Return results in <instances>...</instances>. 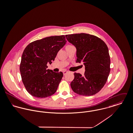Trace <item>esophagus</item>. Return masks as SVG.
<instances>
[{
    "label": "esophagus",
    "instance_id": "1",
    "mask_svg": "<svg viewBox=\"0 0 133 133\" xmlns=\"http://www.w3.org/2000/svg\"><path fill=\"white\" fill-rule=\"evenodd\" d=\"M68 71H63V75H66V74L68 73Z\"/></svg>",
    "mask_w": 133,
    "mask_h": 133
}]
</instances>
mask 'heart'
Listing matches in <instances>:
<instances>
[{"label":"heart","mask_w":133,"mask_h":133,"mask_svg":"<svg viewBox=\"0 0 133 133\" xmlns=\"http://www.w3.org/2000/svg\"><path fill=\"white\" fill-rule=\"evenodd\" d=\"M71 46H73L72 45H67L66 46V48H69V47H71Z\"/></svg>","instance_id":"b5f03b06"}]
</instances>
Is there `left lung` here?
<instances>
[{"mask_svg":"<svg viewBox=\"0 0 133 133\" xmlns=\"http://www.w3.org/2000/svg\"><path fill=\"white\" fill-rule=\"evenodd\" d=\"M76 48V62L85 66L83 76L75 73L71 83L73 91L79 95L92 96L105 85L110 72V57L105 42L94 35L80 33L65 35Z\"/></svg>","mask_w":133,"mask_h":133,"instance_id":"obj_1","label":"left lung"}]
</instances>
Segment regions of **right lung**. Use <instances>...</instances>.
I'll use <instances>...</instances> for the list:
<instances>
[{"label":"right lung","mask_w":133,"mask_h":133,"mask_svg":"<svg viewBox=\"0 0 133 133\" xmlns=\"http://www.w3.org/2000/svg\"><path fill=\"white\" fill-rule=\"evenodd\" d=\"M66 41L64 35L50 36L28 44L22 55L20 72L22 82L30 95L45 98L53 95L63 77L61 72L48 69Z\"/></svg>","instance_id":"add662e5"}]
</instances>
